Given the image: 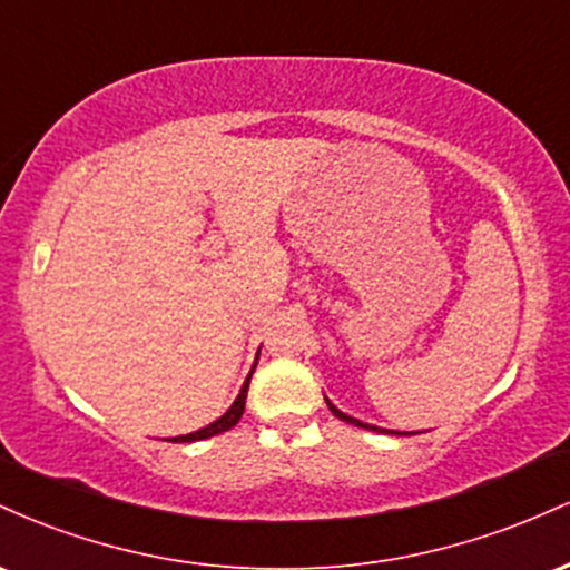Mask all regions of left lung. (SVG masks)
Returning <instances> with one entry per match:
<instances>
[{"label": "left lung", "instance_id": "obj_1", "mask_svg": "<svg viewBox=\"0 0 570 570\" xmlns=\"http://www.w3.org/2000/svg\"><path fill=\"white\" fill-rule=\"evenodd\" d=\"M326 407L332 410V415L335 417H340V421H345V423H353V426H358V429H370V431H385V429H377V426H370V423H362V421H356V417H351V415H345L343 410H337L335 404L330 402V399H326ZM385 434H399V431H385Z\"/></svg>", "mask_w": 570, "mask_h": 570}]
</instances>
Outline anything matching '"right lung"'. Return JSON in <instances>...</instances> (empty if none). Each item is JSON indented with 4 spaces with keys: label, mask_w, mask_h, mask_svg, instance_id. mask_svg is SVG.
Segmentation results:
<instances>
[{
    "label": "right lung",
    "mask_w": 570,
    "mask_h": 570,
    "mask_svg": "<svg viewBox=\"0 0 570 570\" xmlns=\"http://www.w3.org/2000/svg\"><path fill=\"white\" fill-rule=\"evenodd\" d=\"M257 356H259V353H257ZM254 367H257V362H254ZM254 367H252V372H254ZM252 372H248L246 383L240 385V394L235 396V402L230 404V410H227L225 415L217 417V421H214V423H208L206 429H198V431H193V434H185V436H174L171 442H198V440H208V436H217V434H222V431L233 429L235 423L240 421V415H244V407H246V391H248V381H252Z\"/></svg>",
    "instance_id": "add662e5"
}]
</instances>
